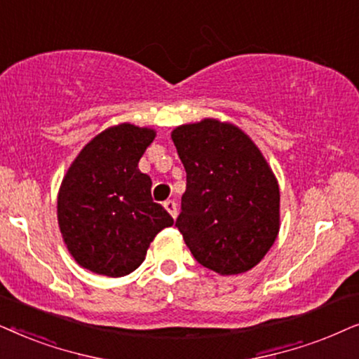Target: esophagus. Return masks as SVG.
I'll return each instance as SVG.
<instances>
[{
    "mask_svg": "<svg viewBox=\"0 0 359 359\" xmlns=\"http://www.w3.org/2000/svg\"><path fill=\"white\" fill-rule=\"evenodd\" d=\"M164 208L167 210V212L170 213L172 218L177 217V203L174 202V200H165V202H164Z\"/></svg>",
    "mask_w": 359,
    "mask_h": 359,
    "instance_id": "34e87169",
    "label": "esophagus"
}]
</instances>
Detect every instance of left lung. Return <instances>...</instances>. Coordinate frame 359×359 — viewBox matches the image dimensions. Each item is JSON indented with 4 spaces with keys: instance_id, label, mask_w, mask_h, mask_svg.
I'll return each instance as SVG.
<instances>
[{
    "instance_id": "obj_1",
    "label": "left lung",
    "mask_w": 359,
    "mask_h": 359,
    "mask_svg": "<svg viewBox=\"0 0 359 359\" xmlns=\"http://www.w3.org/2000/svg\"><path fill=\"white\" fill-rule=\"evenodd\" d=\"M187 172L175 226L195 259L222 276L259 264L279 233V185L251 137L205 118L172 131Z\"/></svg>"
}]
</instances>
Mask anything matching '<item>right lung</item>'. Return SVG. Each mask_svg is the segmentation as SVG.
<instances>
[{
  "instance_id": "right-lung-1",
  "label": "right lung",
  "mask_w": 359,
  "mask_h": 359,
  "mask_svg": "<svg viewBox=\"0 0 359 359\" xmlns=\"http://www.w3.org/2000/svg\"><path fill=\"white\" fill-rule=\"evenodd\" d=\"M154 137V130L130 123L108 128L80 151L62 180V238L74 259L95 274H130L157 233L174 224L162 205L152 202L151 177L137 169Z\"/></svg>"
}]
</instances>
